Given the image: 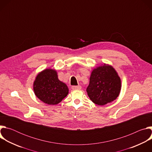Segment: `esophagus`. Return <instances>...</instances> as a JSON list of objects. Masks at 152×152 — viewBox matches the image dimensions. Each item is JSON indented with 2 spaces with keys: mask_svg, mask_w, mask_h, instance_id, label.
I'll use <instances>...</instances> for the list:
<instances>
[{
  "mask_svg": "<svg viewBox=\"0 0 152 152\" xmlns=\"http://www.w3.org/2000/svg\"><path fill=\"white\" fill-rule=\"evenodd\" d=\"M72 90H80L81 89V86L80 85L78 86H73L72 87Z\"/></svg>",
  "mask_w": 152,
  "mask_h": 152,
  "instance_id": "esophagus-1",
  "label": "esophagus"
}]
</instances>
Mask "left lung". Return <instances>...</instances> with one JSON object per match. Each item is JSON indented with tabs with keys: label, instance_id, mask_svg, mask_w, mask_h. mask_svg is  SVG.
<instances>
[{
	"label": "left lung",
	"instance_id": "1",
	"mask_svg": "<svg viewBox=\"0 0 152 152\" xmlns=\"http://www.w3.org/2000/svg\"><path fill=\"white\" fill-rule=\"evenodd\" d=\"M121 90V80L114 69L104 64L93 70L86 92L96 104L104 105L116 99Z\"/></svg>",
	"mask_w": 152,
	"mask_h": 152
}]
</instances>
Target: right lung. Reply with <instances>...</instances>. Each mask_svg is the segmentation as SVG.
Masks as SVG:
<instances>
[{
    "instance_id": "obj_1",
    "label": "right lung",
    "mask_w": 152,
    "mask_h": 152,
    "mask_svg": "<svg viewBox=\"0 0 152 152\" xmlns=\"http://www.w3.org/2000/svg\"><path fill=\"white\" fill-rule=\"evenodd\" d=\"M36 96L45 103L56 104L69 94V88L60 81L56 71L46 69L39 73L34 83Z\"/></svg>"
}]
</instances>
